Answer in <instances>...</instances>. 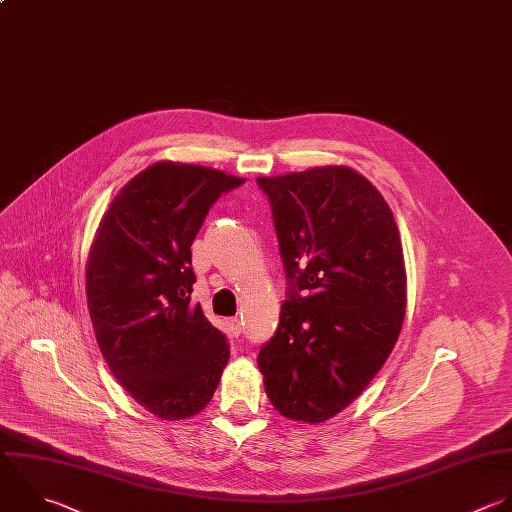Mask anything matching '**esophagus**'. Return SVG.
<instances>
[{
    "label": "esophagus",
    "mask_w": 512,
    "mask_h": 512,
    "mask_svg": "<svg viewBox=\"0 0 512 512\" xmlns=\"http://www.w3.org/2000/svg\"><path fill=\"white\" fill-rule=\"evenodd\" d=\"M228 326H230V330H232V334H240L242 332V320L238 318V316H234V318H230L228 320Z\"/></svg>",
    "instance_id": "esophagus-1"
}]
</instances>
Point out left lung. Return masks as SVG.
<instances>
[{
	"instance_id": "8db88e82",
	"label": "left lung",
	"mask_w": 512,
	"mask_h": 512,
	"mask_svg": "<svg viewBox=\"0 0 512 512\" xmlns=\"http://www.w3.org/2000/svg\"><path fill=\"white\" fill-rule=\"evenodd\" d=\"M290 282L258 368L274 408L324 422L390 356L404 320L400 234L382 194L346 166L256 178Z\"/></svg>"
}]
</instances>
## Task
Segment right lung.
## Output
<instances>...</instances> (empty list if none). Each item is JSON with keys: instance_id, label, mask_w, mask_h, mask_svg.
<instances>
[{"instance_id": "right-lung-1", "label": "right lung", "mask_w": 512, "mask_h": 512, "mask_svg": "<svg viewBox=\"0 0 512 512\" xmlns=\"http://www.w3.org/2000/svg\"><path fill=\"white\" fill-rule=\"evenodd\" d=\"M240 184L214 168L156 162L118 192L92 242L96 340L118 382L158 418L198 414L228 364L226 336L190 302V246L212 204Z\"/></svg>"}]
</instances>
